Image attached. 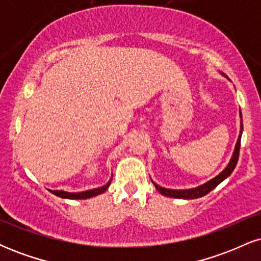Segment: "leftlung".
I'll use <instances>...</instances> for the list:
<instances>
[{"label":"left lung","instance_id":"1","mask_svg":"<svg viewBox=\"0 0 261 261\" xmlns=\"http://www.w3.org/2000/svg\"><path fill=\"white\" fill-rule=\"evenodd\" d=\"M222 74H223L224 77H227L224 73H222ZM227 79H228V77H227ZM241 118H242V114H241ZM242 133H243V121L241 120V133H239L238 140H237L236 148H234V152H233V154H232V158H230L229 163L227 164L226 168H224L222 172L220 173V174L215 176V178H212L211 180L206 181L205 184L199 185V187H196V188L184 189V190H176V189L174 190V189L162 188L158 184H155L153 180H152V182H153V184H154L155 189H157V190L160 191L162 195H164V196L176 197V199H187V200L197 199V197H201L203 195H206V194H208L210 191L214 190V189L216 188L217 185L220 184V182H222L224 179L228 178V176L232 174L233 170H234L236 166H237V162H238V158H239V148H241Z\"/></svg>","mask_w":261,"mask_h":261}]
</instances>
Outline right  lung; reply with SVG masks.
<instances>
[{"instance_id": "1", "label": "right lung", "mask_w": 261, "mask_h": 261, "mask_svg": "<svg viewBox=\"0 0 261 261\" xmlns=\"http://www.w3.org/2000/svg\"><path fill=\"white\" fill-rule=\"evenodd\" d=\"M112 179H113V176L110 178V180L108 181L106 185H103V187L91 189V190H87V191H81V193H67V191H64V190H50V191H51L54 195L62 197V199H72V200H74V199H77V200L89 199V197L97 196V195H99V194H103L104 191L109 188Z\"/></svg>"}]
</instances>
